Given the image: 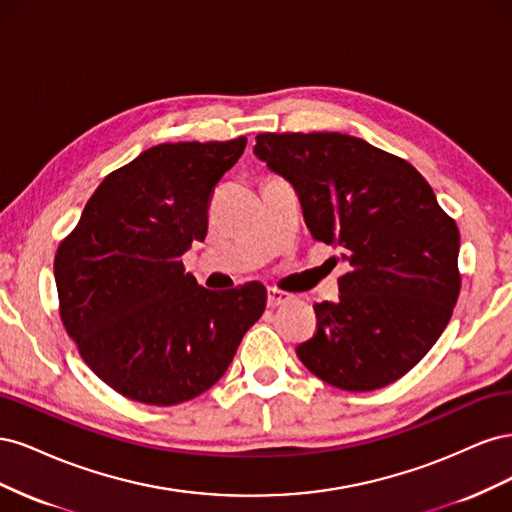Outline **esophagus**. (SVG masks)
Listing matches in <instances>:
<instances>
[{
	"label": "esophagus",
	"instance_id": "obj_1",
	"mask_svg": "<svg viewBox=\"0 0 512 512\" xmlns=\"http://www.w3.org/2000/svg\"><path fill=\"white\" fill-rule=\"evenodd\" d=\"M292 297L288 292H282V290H277V288H269V292H267V303L271 305V307H275V305H282V303H286V301H290Z\"/></svg>",
	"mask_w": 512,
	"mask_h": 512
}]
</instances>
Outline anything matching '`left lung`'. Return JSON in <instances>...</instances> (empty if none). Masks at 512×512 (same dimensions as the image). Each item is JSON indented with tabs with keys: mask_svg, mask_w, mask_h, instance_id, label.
I'll return each instance as SVG.
<instances>
[{
	"mask_svg": "<svg viewBox=\"0 0 512 512\" xmlns=\"http://www.w3.org/2000/svg\"><path fill=\"white\" fill-rule=\"evenodd\" d=\"M254 156L299 196L312 237L342 252L339 301L316 303L301 363L344 391H376L423 359L459 297V230L406 160L339 132L258 134Z\"/></svg>",
	"mask_w": 512,
	"mask_h": 512,
	"instance_id": "obj_1",
	"label": "left lung"
}]
</instances>
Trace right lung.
Segmentation results:
<instances>
[{
	"label": "right lung",
	"instance_id": "obj_1",
	"mask_svg": "<svg viewBox=\"0 0 512 512\" xmlns=\"http://www.w3.org/2000/svg\"><path fill=\"white\" fill-rule=\"evenodd\" d=\"M247 138L164 143L108 175L55 256L59 314L83 361L123 397L177 406L218 382L267 288H203L181 256L207 237L209 196Z\"/></svg>",
	"mask_w": 512,
	"mask_h": 512
}]
</instances>
